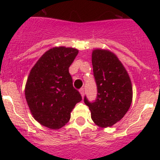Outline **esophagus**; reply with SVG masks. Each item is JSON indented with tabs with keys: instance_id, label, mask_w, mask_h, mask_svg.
<instances>
[{
	"instance_id": "obj_1",
	"label": "esophagus",
	"mask_w": 160,
	"mask_h": 160,
	"mask_svg": "<svg viewBox=\"0 0 160 160\" xmlns=\"http://www.w3.org/2000/svg\"><path fill=\"white\" fill-rule=\"evenodd\" d=\"M80 94H81L82 97H83V96H84V88H80Z\"/></svg>"
}]
</instances>
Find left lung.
<instances>
[{
	"label": "left lung",
	"instance_id": "obj_1",
	"mask_svg": "<svg viewBox=\"0 0 160 160\" xmlns=\"http://www.w3.org/2000/svg\"><path fill=\"white\" fill-rule=\"evenodd\" d=\"M92 63L97 96L93 102L88 101L86 96L83 100L96 125L111 127L119 121L130 108L132 82L118 57L108 50H93Z\"/></svg>",
	"mask_w": 160,
	"mask_h": 160
}]
</instances>
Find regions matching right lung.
<instances>
[{
    "label": "right lung",
    "mask_w": 160,
    "mask_h": 160,
    "mask_svg": "<svg viewBox=\"0 0 160 160\" xmlns=\"http://www.w3.org/2000/svg\"><path fill=\"white\" fill-rule=\"evenodd\" d=\"M78 54L73 48L55 47L43 54L31 69L24 94L32 115L50 129L69 121L75 105L82 100L68 72Z\"/></svg>",
    "instance_id": "obj_1"
}]
</instances>
